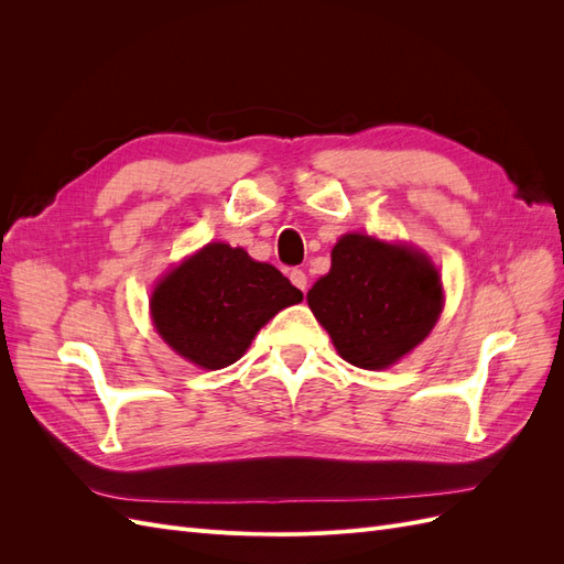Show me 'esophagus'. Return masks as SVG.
I'll list each match as a JSON object with an SVG mask.
<instances>
[{
	"label": "esophagus",
	"mask_w": 564,
	"mask_h": 564,
	"mask_svg": "<svg viewBox=\"0 0 564 564\" xmlns=\"http://www.w3.org/2000/svg\"><path fill=\"white\" fill-rule=\"evenodd\" d=\"M289 280H292V284L296 289H301V292H305V289H308V275H305V272L299 270V268L289 272Z\"/></svg>",
	"instance_id": "esophagus-1"
}]
</instances>
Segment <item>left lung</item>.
I'll use <instances>...</instances> for the list:
<instances>
[{
  "label": "left lung",
  "instance_id": "left-lung-1",
  "mask_svg": "<svg viewBox=\"0 0 564 564\" xmlns=\"http://www.w3.org/2000/svg\"><path fill=\"white\" fill-rule=\"evenodd\" d=\"M445 292L423 251L348 232L332 249V268L308 305L338 355L360 369H386L431 334Z\"/></svg>",
  "mask_w": 564,
  "mask_h": 564
}]
</instances>
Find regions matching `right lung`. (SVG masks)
Masks as SVG:
<instances>
[{"instance_id":"obj_1","label":"right lung","mask_w":564,"mask_h":564,"mask_svg":"<svg viewBox=\"0 0 564 564\" xmlns=\"http://www.w3.org/2000/svg\"><path fill=\"white\" fill-rule=\"evenodd\" d=\"M303 294L282 272L224 242H212L172 268L150 296L164 344L202 369L240 360L268 319Z\"/></svg>"}]
</instances>
